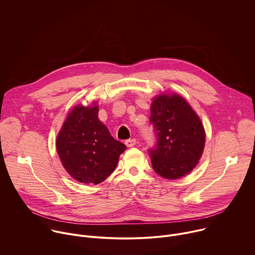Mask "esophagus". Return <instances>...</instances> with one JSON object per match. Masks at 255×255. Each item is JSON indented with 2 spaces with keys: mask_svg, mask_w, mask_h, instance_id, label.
I'll return each instance as SVG.
<instances>
[{
  "mask_svg": "<svg viewBox=\"0 0 255 255\" xmlns=\"http://www.w3.org/2000/svg\"><path fill=\"white\" fill-rule=\"evenodd\" d=\"M135 143H136L135 138H129V139H127V140H126V145H127L128 147H133V146L135 145Z\"/></svg>",
  "mask_w": 255,
  "mask_h": 255,
  "instance_id": "34e87169",
  "label": "esophagus"
}]
</instances>
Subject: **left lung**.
Instances as JSON below:
<instances>
[{
	"instance_id": "1",
	"label": "left lung",
	"mask_w": 255,
	"mask_h": 255,
	"mask_svg": "<svg viewBox=\"0 0 255 255\" xmlns=\"http://www.w3.org/2000/svg\"><path fill=\"white\" fill-rule=\"evenodd\" d=\"M150 124L156 143L149 149L153 169L167 179H178L196 166L204 152V126L179 95L163 94L151 105Z\"/></svg>"
}]
</instances>
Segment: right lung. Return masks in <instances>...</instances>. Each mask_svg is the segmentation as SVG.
Listing matches in <instances>:
<instances>
[{
    "label": "right lung",
    "instance_id": "right-lung-1",
    "mask_svg": "<svg viewBox=\"0 0 255 255\" xmlns=\"http://www.w3.org/2000/svg\"><path fill=\"white\" fill-rule=\"evenodd\" d=\"M126 145L113 138L98 120V106H76L56 138V151L69 174L98 184L115 170Z\"/></svg>",
    "mask_w": 255,
    "mask_h": 255
}]
</instances>
